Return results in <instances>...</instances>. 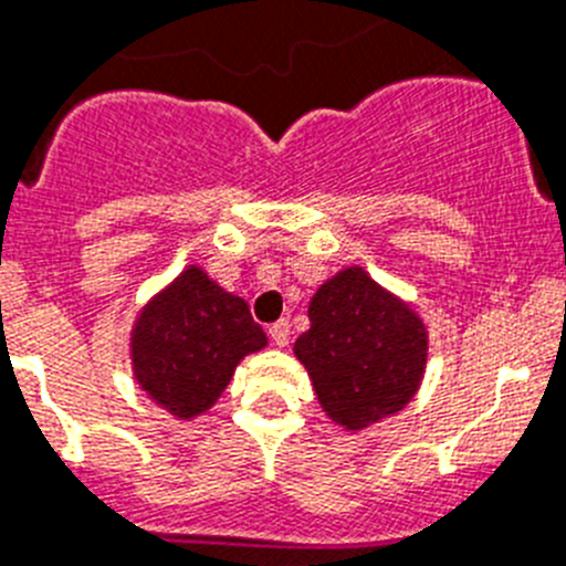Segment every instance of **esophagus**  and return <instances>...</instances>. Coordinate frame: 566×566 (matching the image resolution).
<instances>
[{
    "mask_svg": "<svg viewBox=\"0 0 566 566\" xmlns=\"http://www.w3.org/2000/svg\"><path fill=\"white\" fill-rule=\"evenodd\" d=\"M268 333H271V340L276 346H287L290 344V321H276V324H271V329H268Z\"/></svg>",
    "mask_w": 566,
    "mask_h": 566,
    "instance_id": "1",
    "label": "esophagus"
}]
</instances>
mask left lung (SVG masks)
<instances>
[{"mask_svg": "<svg viewBox=\"0 0 566 566\" xmlns=\"http://www.w3.org/2000/svg\"><path fill=\"white\" fill-rule=\"evenodd\" d=\"M318 403L346 429H364L403 409L426 366V329L360 268L321 284L310 329L295 340Z\"/></svg>", "mask_w": 566, "mask_h": 566, "instance_id": "8db88e82", "label": "left lung"}]
</instances>
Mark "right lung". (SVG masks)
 Returning <instances> with one entry per match:
<instances>
[{
	"label": "right lung",
	"mask_w": 566,
	"mask_h": 566,
	"mask_svg": "<svg viewBox=\"0 0 566 566\" xmlns=\"http://www.w3.org/2000/svg\"><path fill=\"white\" fill-rule=\"evenodd\" d=\"M268 344L242 298L188 268L140 313L132 360L140 389L177 417L211 409L233 369Z\"/></svg>",
	"instance_id": "add662e5"
}]
</instances>
